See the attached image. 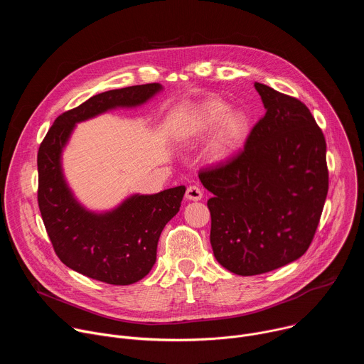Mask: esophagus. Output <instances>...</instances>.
<instances>
[{"instance_id":"1","label":"esophagus","mask_w":364,"mask_h":364,"mask_svg":"<svg viewBox=\"0 0 364 364\" xmlns=\"http://www.w3.org/2000/svg\"><path fill=\"white\" fill-rule=\"evenodd\" d=\"M203 197V191L198 186H190L187 187V191H186V198L187 200H191V201H198L201 200Z\"/></svg>"}]
</instances>
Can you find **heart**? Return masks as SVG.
<instances>
[{"label": "heart", "mask_w": 364, "mask_h": 364, "mask_svg": "<svg viewBox=\"0 0 364 364\" xmlns=\"http://www.w3.org/2000/svg\"><path fill=\"white\" fill-rule=\"evenodd\" d=\"M250 118L245 111H230L229 103L222 99L204 102L197 108L190 122L191 134H209L217 129L207 145V155L212 161H220L237 151L250 134Z\"/></svg>", "instance_id": "obj_1"}]
</instances>
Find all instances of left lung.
<instances>
[{
	"mask_svg": "<svg viewBox=\"0 0 364 364\" xmlns=\"http://www.w3.org/2000/svg\"><path fill=\"white\" fill-rule=\"evenodd\" d=\"M267 114L226 164L201 170L213 193L210 243L228 271L259 275L301 257L314 239L328 193L326 138L296 97L255 83Z\"/></svg>",
	"mask_w": 364,
	"mask_h": 364,
	"instance_id": "left-lung-1",
	"label": "left lung"
}]
</instances>
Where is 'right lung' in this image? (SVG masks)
<instances>
[{
	"label": "right lung",
	"mask_w": 364,
	"mask_h": 364,
	"mask_svg": "<svg viewBox=\"0 0 364 364\" xmlns=\"http://www.w3.org/2000/svg\"><path fill=\"white\" fill-rule=\"evenodd\" d=\"M161 89L160 83H146L95 95L59 115L40 144L37 200L47 235L60 261L92 279L111 285L142 279L155 264L160 235L178 213L186 187L135 194L112 212L92 213L65 181L63 146L77 122L114 108L138 107Z\"/></svg>",
	"instance_id": "1"
}]
</instances>
